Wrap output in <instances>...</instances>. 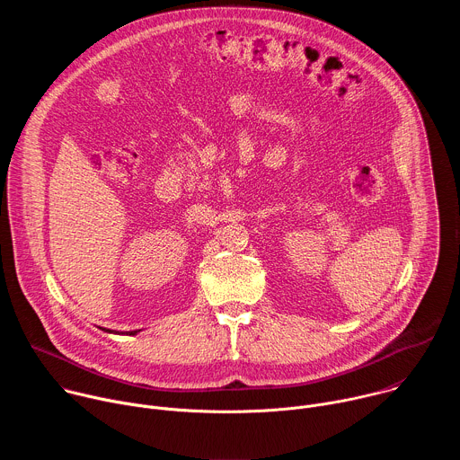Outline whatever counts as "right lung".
<instances>
[{"label": "right lung", "mask_w": 460, "mask_h": 460, "mask_svg": "<svg viewBox=\"0 0 460 460\" xmlns=\"http://www.w3.org/2000/svg\"><path fill=\"white\" fill-rule=\"evenodd\" d=\"M100 330H103V332H107V333H114V335H138L142 330H137V332H123V333H119V332H112V330H105V327H100Z\"/></svg>", "instance_id": "right-lung-1"}]
</instances>
